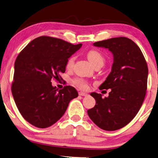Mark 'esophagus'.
<instances>
[{
	"label": "esophagus",
	"mask_w": 158,
	"mask_h": 158,
	"mask_svg": "<svg viewBox=\"0 0 158 158\" xmlns=\"http://www.w3.org/2000/svg\"><path fill=\"white\" fill-rule=\"evenodd\" d=\"M79 95H81V96H87V94L86 93H85V92H80L79 93Z\"/></svg>",
	"instance_id": "1"
}]
</instances>
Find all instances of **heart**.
I'll use <instances>...</instances> for the list:
<instances>
[{
    "label": "heart",
    "instance_id": "heart-1",
    "mask_svg": "<svg viewBox=\"0 0 158 158\" xmlns=\"http://www.w3.org/2000/svg\"><path fill=\"white\" fill-rule=\"evenodd\" d=\"M87 59L89 60V61L93 65L98 64H104V58L103 55L101 54L99 51L96 49H92L89 50L88 52L87 53ZM75 60V57L72 56L69 58V59L68 60L66 66L67 68H71L74 64ZM74 84H76V85L81 87L82 89H85L87 87V82L81 78H76L73 81Z\"/></svg>",
    "mask_w": 158,
    "mask_h": 158
}]
</instances>
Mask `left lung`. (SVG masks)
<instances>
[{
	"mask_svg": "<svg viewBox=\"0 0 158 158\" xmlns=\"http://www.w3.org/2000/svg\"><path fill=\"white\" fill-rule=\"evenodd\" d=\"M94 47L112 53L111 71L99 89H111L107 98L92 93L96 101L87 110L90 119L102 129L116 131L131 121L141 107L147 89L148 69L138 45L127 37H115L94 42Z\"/></svg>",
	"mask_w": 158,
	"mask_h": 158,
	"instance_id": "left-lung-1",
	"label": "left lung"
}]
</instances>
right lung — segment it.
I'll return each instance as SVG.
<instances>
[{
  "instance_id": "add662e5",
  "label": "right lung",
  "mask_w": 158,
  "mask_h": 158,
  "mask_svg": "<svg viewBox=\"0 0 158 158\" xmlns=\"http://www.w3.org/2000/svg\"><path fill=\"white\" fill-rule=\"evenodd\" d=\"M82 47L47 36L29 43L15 62L12 94L25 119L37 128L49 127L59 121L71 99L78 93L72 86H52L65 73L68 60ZM61 78V77H60Z\"/></svg>"
}]
</instances>
